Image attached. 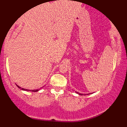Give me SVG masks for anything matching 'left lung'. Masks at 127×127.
I'll use <instances>...</instances> for the list:
<instances>
[{"label":"left lung","mask_w":127,"mask_h":127,"mask_svg":"<svg viewBox=\"0 0 127 127\" xmlns=\"http://www.w3.org/2000/svg\"><path fill=\"white\" fill-rule=\"evenodd\" d=\"M79 95H83V94H80V93H77ZM91 94H93V93H91ZM87 95H88V94H87Z\"/></svg>","instance_id":"left-lung-1"}]
</instances>
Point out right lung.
<instances>
[{"mask_svg":"<svg viewBox=\"0 0 127 127\" xmlns=\"http://www.w3.org/2000/svg\"><path fill=\"white\" fill-rule=\"evenodd\" d=\"M16 86L18 87L19 88H21V89L22 90H23V91H32V92H37V91H39L40 90V89H38V90H28V89H25V88H21V87H20V86H18V85H17L16 84ZM41 88H43V87H41ZM40 88V89H41Z\"/></svg>","mask_w":127,"mask_h":127,"instance_id":"add662e5","label":"right lung"}]
</instances>
